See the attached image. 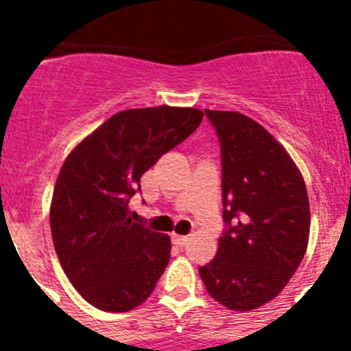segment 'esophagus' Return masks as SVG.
Wrapping results in <instances>:
<instances>
[{"instance_id": "esophagus-1", "label": "esophagus", "mask_w": 351, "mask_h": 351, "mask_svg": "<svg viewBox=\"0 0 351 351\" xmlns=\"http://www.w3.org/2000/svg\"><path fill=\"white\" fill-rule=\"evenodd\" d=\"M190 241L191 237H188V235H172V243L179 247H184Z\"/></svg>"}]
</instances>
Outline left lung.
I'll return each mask as SVG.
<instances>
[{"label": "left lung", "mask_w": 351, "mask_h": 351, "mask_svg": "<svg viewBox=\"0 0 351 351\" xmlns=\"http://www.w3.org/2000/svg\"><path fill=\"white\" fill-rule=\"evenodd\" d=\"M221 147L225 232L198 267L209 295L250 311L274 299L300 265L309 241V198L283 145L241 112L207 110Z\"/></svg>", "instance_id": "1"}]
</instances>
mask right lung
Instances as JSON below:
<instances>
[{
    "instance_id": "obj_1",
    "label": "right lung",
    "mask_w": 351,
    "mask_h": 351,
    "mask_svg": "<svg viewBox=\"0 0 351 351\" xmlns=\"http://www.w3.org/2000/svg\"><path fill=\"white\" fill-rule=\"evenodd\" d=\"M198 108L114 114L64 160L51 204L56 253L95 308L125 313L144 302L170 260V237L133 223L128 202L145 170L202 123Z\"/></svg>"
}]
</instances>
